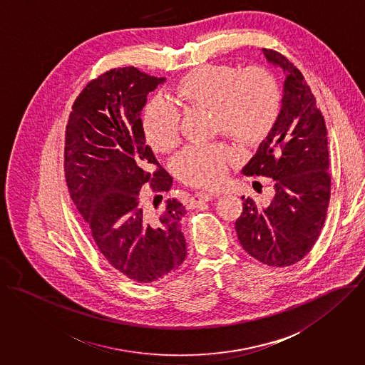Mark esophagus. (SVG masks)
Returning <instances> with one entry per match:
<instances>
[{
  "instance_id": "1",
  "label": "esophagus",
  "mask_w": 365,
  "mask_h": 365,
  "mask_svg": "<svg viewBox=\"0 0 365 365\" xmlns=\"http://www.w3.org/2000/svg\"><path fill=\"white\" fill-rule=\"evenodd\" d=\"M215 197H217V195H216V193L197 192V193H195V195L192 196V199H190V206L196 207V206H199V205H200V203H203V202H210V200H213Z\"/></svg>"
}]
</instances>
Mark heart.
<instances>
[{
	"label": "heart",
	"instance_id": "1",
	"mask_svg": "<svg viewBox=\"0 0 365 365\" xmlns=\"http://www.w3.org/2000/svg\"><path fill=\"white\" fill-rule=\"evenodd\" d=\"M173 101L180 107L210 110L215 131L244 145L265 140L281 108L274 76L255 66L241 72L228 65L199 66L178 81ZM143 128L149 145L158 152H168L179 143L180 115L173 106L153 98L145 106ZM232 159L235 152L222 144L190 145L176 156L173 166L183 182L215 187L225 178Z\"/></svg>",
	"mask_w": 365,
	"mask_h": 365
}]
</instances>
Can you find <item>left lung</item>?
I'll return each mask as SVG.
<instances>
[{"instance_id":"obj_1","label":"left lung","mask_w":365,"mask_h":365,"mask_svg":"<svg viewBox=\"0 0 365 365\" xmlns=\"http://www.w3.org/2000/svg\"><path fill=\"white\" fill-rule=\"evenodd\" d=\"M285 74L275 127L242 168L247 176H269L275 196L268 206L247 197L235 231L242 248L269 267L300 261L317 241L330 200L324 118L303 74L284 55L262 49Z\"/></svg>"}]
</instances>
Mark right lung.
<instances>
[{
	"mask_svg": "<svg viewBox=\"0 0 365 365\" xmlns=\"http://www.w3.org/2000/svg\"><path fill=\"white\" fill-rule=\"evenodd\" d=\"M165 81L134 66L101 74L78 94L66 125L71 197L108 264L140 284L165 279L186 258L185 206L168 199L158 217H148L140 195L146 183L155 193L172 186L146 144L141 120L146 96ZM156 197L160 203L162 195Z\"/></svg>",
	"mask_w": 365,
	"mask_h": 365,
	"instance_id": "right-lung-1",
	"label": "right lung"
}]
</instances>
